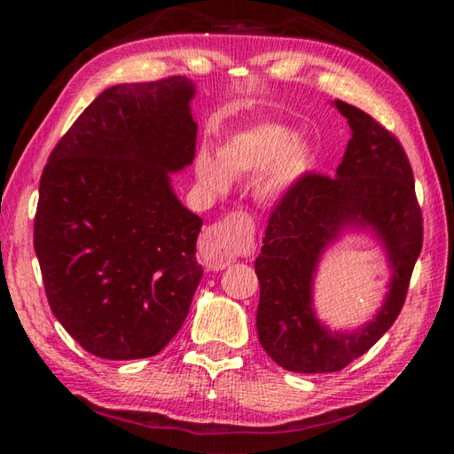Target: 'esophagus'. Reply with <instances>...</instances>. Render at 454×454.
Here are the masks:
<instances>
[{
	"instance_id": "34e87169",
	"label": "esophagus",
	"mask_w": 454,
	"mask_h": 454,
	"mask_svg": "<svg viewBox=\"0 0 454 454\" xmlns=\"http://www.w3.org/2000/svg\"><path fill=\"white\" fill-rule=\"evenodd\" d=\"M252 242V226L240 214L228 216L214 224L200 240V256L212 270H222L248 248Z\"/></svg>"
}]
</instances>
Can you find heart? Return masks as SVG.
Returning <instances> with one entry per match:
<instances>
[{"instance_id":"1","label":"heart","mask_w":454,"mask_h":454,"mask_svg":"<svg viewBox=\"0 0 454 454\" xmlns=\"http://www.w3.org/2000/svg\"><path fill=\"white\" fill-rule=\"evenodd\" d=\"M312 152L294 132L274 121H260L244 128L216 150V158L202 150L196 158V178L206 190L224 192L230 178L252 172L254 198L262 204H278L296 190L310 172Z\"/></svg>"}]
</instances>
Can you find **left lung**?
Masks as SVG:
<instances>
[{
  "label": "left lung",
  "instance_id": "1",
  "mask_svg": "<svg viewBox=\"0 0 454 454\" xmlns=\"http://www.w3.org/2000/svg\"><path fill=\"white\" fill-rule=\"evenodd\" d=\"M333 106L350 126L334 178L309 174L276 206L254 268L260 282L256 328L262 348L292 372H336L393 326L422 248V216L403 145L366 112ZM350 233L383 248L391 278L380 310L356 329H330L313 306L319 260Z\"/></svg>",
  "mask_w": 454,
  "mask_h": 454
}]
</instances>
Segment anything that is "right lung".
Masks as SVG:
<instances>
[{"label": "right lung", "mask_w": 454, "mask_h": 454, "mask_svg": "<svg viewBox=\"0 0 454 454\" xmlns=\"http://www.w3.org/2000/svg\"><path fill=\"white\" fill-rule=\"evenodd\" d=\"M194 96L186 75L107 88L43 168L34 248L53 317L90 355L153 356L188 317L202 218L170 174L194 160Z\"/></svg>", "instance_id": "obj_1"}]
</instances>
